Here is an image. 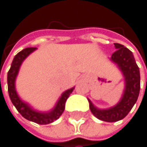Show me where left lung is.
Returning a JSON list of instances; mask_svg holds the SVG:
<instances>
[{"mask_svg":"<svg viewBox=\"0 0 147 147\" xmlns=\"http://www.w3.org/2000/svg\"><path fill=\"white\" fill-rule=\"evenodd\" d=\"M116 51L111 55L110 61L118 67L124 78V90L119 102L109 109H98L88 99L91 112L95 117L104 122L122 120L131 110L136 103L140 90V73L131 50L124 46L115 43Z\"/></svg>","mask_w":147,"mask_h":147,"instance_id":"1","label":"left lung"}]
</instances>
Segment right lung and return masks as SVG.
I'll return each instance as SVG.
<instances>
[{"instance_id": "obj_1", "label": "right lung", "mask_w": 147, "mask_h": 147, "mask_svg": "<svg viewBox=\"0 0 147 147\" xmlns=\"http://www.w3.org/2000/svg\"><path fill=\"white\" fill-rule=\"evenodd\" d=\"M36 49V47L24 48L14 57L11 63V67L8 72V91L11 102L16 107L18 111L22 115L23 117L38 124H48L57 120L61 115V114L63 113L66 100L69 97L70 93L73 92L75 87L68 89L61 93V97L57 100L55 106L51 110L47 112L38 111L28 103L21 100L19 95L18 94V92L16 90V79L18 75V72L23 61L26 59V57H28L32 52H34Z\"/></svg>"}]
</instances>
